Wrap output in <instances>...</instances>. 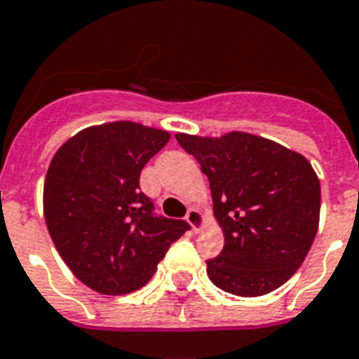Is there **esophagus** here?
<instances>
[{"label":"esophagus","mask_w":359,"mask_h":359,"mask_svg":"<svg viewBox=\"0 0 359 359\" xmlns=\"http://www.w3.org/2000/svg\"><path fill=\"white\" fill-rule=\"evenodd\" d=\"M186 222L190 224V228L198 233L199 229L203 228V224H205V216L203 212L199 209H190L188 210V215H186Z\"/></svg>","instance_id":"esophagus-1"}]
</instances>
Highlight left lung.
Returning <instances> with one entry per match:
<instances>
[{"label":"left lung","mask_w":359,"mask_h":359,"mask_svg":"<svg viewBox=\"0 0 359 359\" xmlns=\"http://www.w3.org/2000/svg\"><path fill=\"white\" fill-rule=\"evenodd\" d=\"M207 175L224 248L207 262L215 286L241 297L277 290L299 269L318 231L320 180L305 156L265 137L177 133Z\"/></svg>","instance_id":"obj_1"}]
</instances>
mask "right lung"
Segmentation results:
<instances>
[{
	"mask_svg": "<svg viewBox=\"0 0 359 359\" xmlns=\"http://www.w3.org/2000/svg\"><path fill=\"white\" fill-rule=\"evenodd\" d=\"M169 131L118 120L67 139L52 158L43 210L52 243L82 284L122 295L149 283L171 243L190 226L154 216L139 188L144 163Z\"/></svg>",
	"mask_w": 359,
	"mask_h": 359,
	"instance_id": "obj_1",
	"label": "right lung"
}]
</instances>
